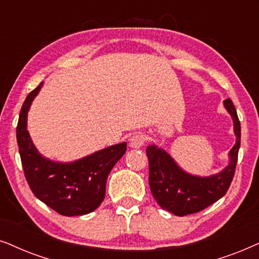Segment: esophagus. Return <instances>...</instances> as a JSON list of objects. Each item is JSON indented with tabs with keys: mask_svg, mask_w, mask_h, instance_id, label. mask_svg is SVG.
<instances>
[{
	"mask_svg": "<svg viewBox=\"0 0 259 259\" xmlns=\"http://www.w3.org/2000/svg\"><path fill=\"white\" fill-rule=\"evenodd\" d=\"M146 142V137L142 134H135L129 139V146L132 148H135V149H139Z\"/></svg>",
	"mask_w": 259,
	"mask_h": 259,
	"instance_id": "obj_1",
	"label": "esophagus"
}]
</instances>
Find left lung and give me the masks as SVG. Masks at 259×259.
<instances>
[{"instance_id":"left-lung-1","label":"left lung","mask_w":259,"mask_h":259,"mask_svg":"<svg viewBox=\"0 0 259 259\" xmlns=\"http://www.w3.org/2000/svg\"><path fill=\"white\" fill-rule=\"evenodd\" d=\"M224 105L233 119L236 144L230 150V163L225 169L211 177H195L182 170L170 155L155 144L148 146L149 161V186L157 204L165 211L184 217L202 211L226 194L238 161L240 147V122L231 99Z\"/></svg>"}]
</instances>
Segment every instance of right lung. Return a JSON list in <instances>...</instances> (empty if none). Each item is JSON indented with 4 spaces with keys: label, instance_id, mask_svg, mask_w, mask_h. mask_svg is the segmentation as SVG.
Returning a JSON list of instances; mask_svg holds the SVG:
<instances>
[{
    "label": "right lung",
    "instance_id": "obj_1",
    "mask_svg": "<svg viewBox=\"0 0 259 259\" xmlns=\"http://www.w3.org/2000/svg\"><path fill=\"white\" fill-rule=\"evenodd\" d=\"M42 82L27 96L20 111L16 140L26 180L33 194L61 215L94 212L105 196L106 179L113 165L125 154L126 143L108 147L70 163L44 157L27 130V113Z\"/></svg>",
    "mask_w": 259,
    "mask_h": 259
}]
</instances>
